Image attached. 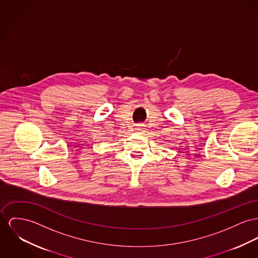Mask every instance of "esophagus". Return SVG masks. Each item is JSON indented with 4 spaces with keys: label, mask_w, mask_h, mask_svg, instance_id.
I'll return each instance as SVG.
<instances>
[{
    "label": "esophagus",
    "mask_w": 258,
    "mask_h": 258,
    "mask_svg": "<svg viewBox=\"0 0 258 258\" xmlns=\"http://www.w3.org/2000/svg\"><path fill=\"white\" fill-rule=\"evenodd\" d=\"M143 129H144V128H143L142 126H139L137 128V130H140V131H141V130H143Z\"/></svg>",
    "instance_id": "obj_1"
}]
</instances>
